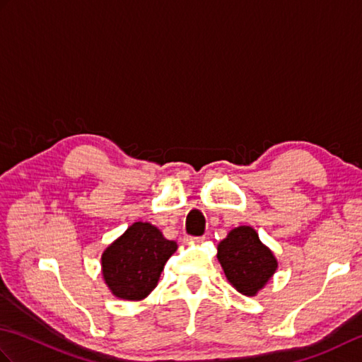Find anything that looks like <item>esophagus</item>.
I'll use <instances>...</instances> for the list:
<instances>
[{
    "instance_id": "obj_1",
    "label": "esophagus",
    "mask_w": 362,
    "mask_h": 362,
    "mask_svg": "<svg viewBox=\"0 0 362 362\" xmlns=\"http://www.w3.org/2000/svg\"><path fill=\"white\" fill-rule=\"evenodd\" d=\"M204 240H205L204 236H187V241L193 244H201Z\"/></svg>"
}]
</instances>
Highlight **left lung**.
<instances>
[{"label":"left lung","instance_id":"8db88e82","mask_svg":"<svg viewBox=\"0 0 362 362\" xmlns=\"http://www.w3.org/2000/svg\"><path fill=\"white\" fill-rule=\"evenodd\" d=\"M218 259L230 284L247 297L257 296L279 267L272 250L249 226L230 230L218 244Z\"/></svg>","mask_w":362,"mask_h":362}]
</instances>
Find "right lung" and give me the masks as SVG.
Wrapping results in <instances>:
<instances>
[{
	"instance_id": "right-lung-1",
	"label": "right lung",
	"mask_w": 362,
	"mask_h": 362,
	"mask_svg": "<svg viewBox=\"0 0 362 362\" xmlns=\"http://www.w3.org/2000/svg\"><path fill=\"white\" fill-rule=\"evenodd\" d=\"M177 250L149 222H134L103 253L104 281L113 296L143 300L157 286L166 261Z\"/></svg>"
}]
</instances>
